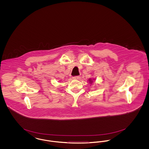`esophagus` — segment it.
Here are the masks:
<instances>
[{
    "label": "esophagus",
    "mask_w": 149,
    "mask_h": 149,
    "mask_svg": "<svg viewBox=\"0 0 149 149\" xmlns=\"http://www.w3.org/2000/svg\"><path fill=\"white\" fill-rule=\"evenodd\" d=\"M80 78V77L79 76H75V77H72V79H74V80H78V79H79Z\"/></svg>",
    "instance_id": "1"
}]
</instances>
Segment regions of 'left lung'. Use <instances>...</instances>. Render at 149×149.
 <instances>
[{
	"label": "left lung",
	"mask_w": 149,
	"mask_h": 149,
	"mask_svg": "<svg viewBox=\"0 0 149 149\" xmlns=\"http://www.w3.org/2000/svg\"><path fill=\"white\" fill-rule=\"evenodd\" d=\"M89 81H91V82H90V83H92L93 81H92V80H91V79H89Z\"/></svg>",
	"instance_id": "1"
}]
</instances>
